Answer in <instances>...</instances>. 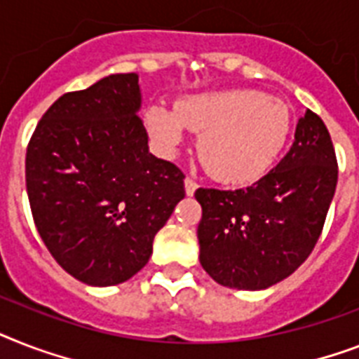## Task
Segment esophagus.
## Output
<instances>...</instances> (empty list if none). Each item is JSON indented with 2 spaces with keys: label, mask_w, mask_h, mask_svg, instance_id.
Segmentation results:
<instances>
[{
  "label": "esophagus",
  "mask_w": 359,
  "mask_h": 359,
  "mask_svg": "<svg viewBox=\"0 0 359 359\" xmlns=\"http://www.w3.org/2000/svg\"><path fill=\"white\" fill-rule=\"evenodd\" d=\"M184 189H186V195L191 197L195 194V189H197V182L191 179H184Z\"/></svg>",
  "instance_id": "esophagus-1"
}]
</instances>
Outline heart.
<instances>
[{"label": "heart", "mask_w": 359, "mask_h": 359, "mask_svg": "<svg viewBox=\"0 0 359 359\" xmlns=\"http://www.w3.org/2000/svg\"><path fill=\"white\" fill-rule=\"evenodd\" d=\"M145 127L164 149H177L186 133H201L199 158L212 177L245 186L262 179L280 158L291 133L284 103L247 88L217 90L180 99L175 109L153 104Z\"/></svg>", "instance_id": "1"}]
</instances>
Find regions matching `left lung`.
Segmentation results:
<instances>
[{"instance_id": "8db88e82", "label": "left lung", "mask_w": 359, "mask_h": 359, "mask_svg": "<svg viewBox=\"0 0 359 359\" xmlns=\"http://www.w3.org/2000/svg\"><path fill=\"white\" fill-rule=\"evenodd\" d=\"M337 162L323 119L306 110L276 168L249 188H199V262L217 284L267 290L316 247L336 194Z\"/></svg>"}]
</instances>
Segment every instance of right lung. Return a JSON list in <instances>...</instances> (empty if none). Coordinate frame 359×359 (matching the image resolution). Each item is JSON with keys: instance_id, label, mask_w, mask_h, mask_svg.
Wrapping results in <instances>:
<instances>
[{"instance_id": "right-lung-1", "label": "right lung", "mask_w": 359, "mask_h": 359, "mask_svg": "<svg viewBox=\"0 0 359 359\" xmlns=\"http://www.w3.org/2000/svg\"><path fill=\"white\" fill-rule=\"evenodd\" d=\"M140 109L138 75H109L58 97L27 147L38 234L66 273L95 287L136 275L184 199V175L149 153Z\"/></svg>"}]
</instances>
